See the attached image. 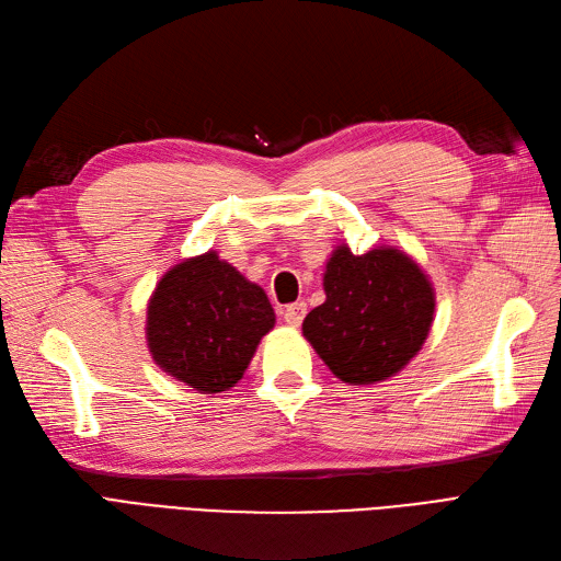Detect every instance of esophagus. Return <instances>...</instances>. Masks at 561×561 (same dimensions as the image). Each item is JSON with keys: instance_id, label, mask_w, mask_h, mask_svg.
Returning a JSON list of instances; mask_svg holds the SVG:
<instances>
[{"instance_id": "1", "label": "esophagus", "mask_w": 561, "mask_h": 561, "mask_svg": "<svg viewBox=\"0 0 561 561\" xmlns=\"http://www.w3.org/2000/svg\"><path fill=\"white\" fill-rule=\"evenodd\" d=\"M304 316H307V304H304V301H295V304H290V307L283 309V320L293 328L301 325Z\"/></svg>"}]
</instances>
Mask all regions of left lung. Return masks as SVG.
Returning <instances> with one entry per match:
<instances>
[{
  "mask_svg": "<svg viewBox=\"0 0 561 561\" xmlns=\"http://www.w3.org/2000/svg\"><path fill=\"white\" fill-rule=\"evenodd\" d=\"M328 299L304 318V336L336 379L353 386L393 377L423 346L435 295L419 264L396 248L353 254L339 245L322 278Z\"/></svg>",
  "mask_w": 561,
  "mask_h": 561,
  "instance_id": "left-lung-1",
  "label": "left lung"
}]
</instances>
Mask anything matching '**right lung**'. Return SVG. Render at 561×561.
Returning <instances> with one entry per match:
<instances>
[{
	"label": "right lung",
	"mask_w": 561,
	"mask_h": 561,
	"mask_svg": "<svg viewBox=\"0 0 561 561\" xmlns=\"http://www.w3.org/2000/svg\"><path fill=\"white\" fill-rule=\"evenodd\" d=\"M274 322L262 287L206 252L159 280L147 307V344L154 363L178 381L222 393L239 383Z\"/></svg>",
	"instance_id": "1"
}]
</instances>
